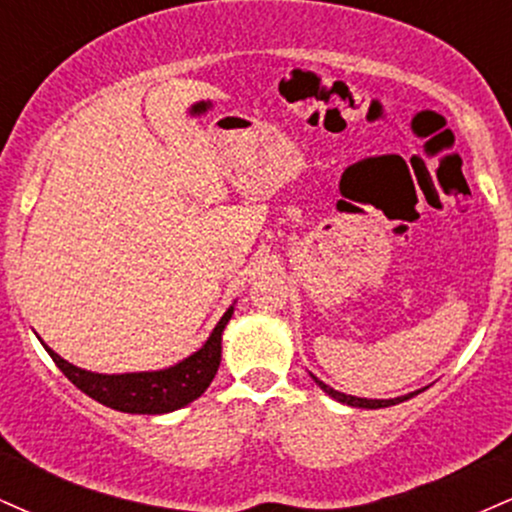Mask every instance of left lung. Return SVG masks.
Listing matches in <instances>:
<instances>
[{
  "mask_svg": "<svg viewBox=\"0 0 512 512\" xmlns=\"http://www.w3.org/2000/svg\"><path fill=\"white\" fill-rule=\"evenodd\" d=\"M313 380H315V383L320 385L322 390H325L327 395H330L332 399H337V402H342V404H349V407H361V409H383V407H392V404L404 402V399L419 395V392H421V390H416V392H409V395L395 397V399H366V397H354V395H344V392H337V390H334V387L325 385V383H322V380H317L315 375H313Z\"/></svg>",
  "mask_w": 512,
  "mask_h": 512,
  "instance_id": "left-lung-1",
  "label": "left lung"
}]
</instances>
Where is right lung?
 I'll return each instance as SVG.
<instances>
[{
	"mask_svg": "<svg viewBox=\"0 0 512 512\" xmlns=\"http://www.w3.org/2000/svg\"><path fill=\"white\" fill-rule=\"evenodd\" d=\"M233 315V305L223 313L219 325L209 334L202 349L187 356L185 361L163 370H144V373H122V375H105L91 373V370L76 368L69 361H64L60 354L45 346L57 368L67 375L72 383L93 397L105 407L127 411V414H168V411L187 407L202 397L214 380L216 370L221 363V334L226 330L228 320Z\"/></svg>",
	"mask_w": 512,
	"mask_h": 512,
	"instance_id": "1",
	"label": "right lung"
}]
</instances>
